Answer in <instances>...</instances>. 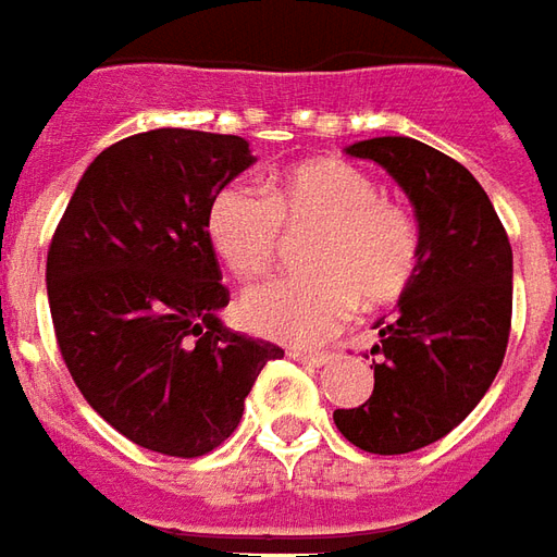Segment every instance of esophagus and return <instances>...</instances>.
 I'll return each mask as SVG.
<instances>
[{"mask_svg": "<svg viewBox=\"0 0 557 557\" xmlns=\"http://www.w3.org/2000/svg\"><path fill=\"white\" fill-rule=\"evenodd\" d=\"M289 359L298 361V364H307V368H322V364L332 361V356L329 352H313V349H289Z\"/></svg>", "mask_w": 557, "mask_h": 557, "instance_id": "esophagus-1", "label": "esophagus"}]
</instances>
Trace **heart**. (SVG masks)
<instances>
[{
  "label": "heart",
  "instance_id": "1",
  "mask_svg": "<svg viewBox=\"0 0 557 557\" xmlns=\"http://www.w3.org/2000/svg\"><path fill=\"white\" fill-rule=\"evenodd\" d=\"M317 225L307 274L268 280L240 301V317L262 337L292 346L325 341L356 305H392L419 268V225L380 198L368 171L344 159H310L271 174L262 193L232 184L208 208V238L232 274L252 280L274 265L280 228Z\"/></svg>",
  "mask_w": 557,
  "mask_h": 557
}]
</instances>
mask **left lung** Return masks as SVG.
Masks as SVG:
<instances>
[{
    "mask_svg": "<svg viewBox=\"0 0 557 557\" xmlns=\"http://www.w3.org/2000/svg\"><path fill=\"white\" fill-rule=\"evenodd\" d=\"M346 153L386 169L410 198L419 268L398 313L373 322V395L361 407L334 410V425L364 453H416L465 422L500 371L512 250L485 189L441 150L386 135L349 144Z\"/></svg>",
    "mask_w": 557,
    "mask_h": 557,
    "instance_id": "obj_1",
    "label": "left lung"
}]
</instances>
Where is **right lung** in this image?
<instances>
[{"label":"right lung","instance_id":"1","mask_svg":"<svg viewBox=\"0 0 557 557\" xmlns=\"http://www.w3.org/2000/svg\"><path fill=\"white\" fill-rule=\"evenodd\" d=\"M256 162L238 135L150 129L89 162L48 250V301L87 404L150 453L196 458L238 428L283 349L225 329L208 208Z\"/></svg>","mask_w":557,"mask_h":557}]
</instances>
